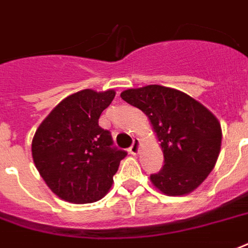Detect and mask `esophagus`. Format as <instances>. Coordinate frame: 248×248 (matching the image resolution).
<instances>
[{
	"mask_svg": "<svg viewBox=\"0 0 248 248\" xmlns=\"http://www.w3.org/2000/svg\"><path fill=\"white\" fill-rule=\"evenodd\" d=\"M139 149H140V140L133 139V144H132L131 148H129V153H131V154H137V153H139Z\"/></svg>",
	"mask_w": 248,
	"mask_h": 248,
	"instance_id": "esophagus-1",
	"label": "esophagus"
}]
</instances>
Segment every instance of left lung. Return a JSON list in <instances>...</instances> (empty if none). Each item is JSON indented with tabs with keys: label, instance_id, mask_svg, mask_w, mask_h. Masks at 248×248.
<instances>
[{
	"label": "left lung",
	"instance_id": "obj_1",
	"mask_svg": "<svg viewBox=\"0 0 248 248\" xmlns=\"http://www.w3.org/2000/svg\"><path fill=\"white\" fill-rule=\"evenodd\" d=\"M149 117L161 142L165 165L150 175L169 196L196 189L213 170L221 149V125L209 109L182 91L149 85L120 94Z\"/></svg>",
	"mask_w": 248,
	"mask_h": 248
}]
</instances>
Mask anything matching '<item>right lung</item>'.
<instances>
[{
  "label": "right lung",
  "instance_id": "1",
  "mask_svg": "<svg viewBox=\"0 0 248 248\" xmlns=\"http://www.w3.org/2000/svg\"><path fill=\"white\" fill-rule=\"evenodd\" d=\"M115 91H78L52 109L32 140V158L52 192L73 204L100 200L126 152L113 146L99 117Z\"/></svg>",
  "mask_w": 248,
  "mask_h": 248
}]
</instances>
